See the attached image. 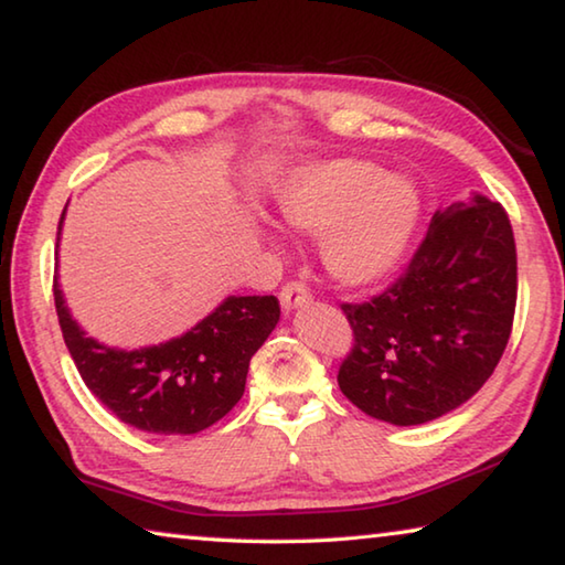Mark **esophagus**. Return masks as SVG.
Returning a JSON list of instances; mask_svg holds the SVG:
<instances>
[{
    "label": "esophagus",
    "mask_w": 565,
    "mask_h": 565,
    "mask_svg": "<svg viewBox=\"0 0 565 565\" xmlns=\"http://www.w3.org/2000/svg\"><path fill=\"white\" fill-rule=\"evenodd\" d=\"M309 299H311V294H309V289H306L301 281H289L281 289V306H284L286 311L296 309V306L309 303Z\"/></svg>",
    "instance_id": "esophagus-1"
}]
</instances>
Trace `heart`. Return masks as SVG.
<instances>
[{
  "mask_svg": "<svg viewBox=\"0 0 565 565\" xmlns=\"http://www.w3.org/2000/svg\"><path fill=\"white\" fill-rule=\"evenodd\" d=\"M276 209L294 232L321 236V262L343 286L363 289L398 269L416 234L420 194L361 159L296 169L276 191Z\"/></svg>",
  "mask_w": 565,
  "mask_h": 565,
  "instance_id": "obj_1",
  "label": "heart"
}]
</instances>
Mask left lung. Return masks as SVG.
I'll use <instances>...</instances> for the list:
<instances>
[{"label": "left lung", "instance_id": "obj_1", "mask_svg": "<svg viewBox=\"0 0 565 565\" xmlns=\"http://www.w3.org/2000/svg\"><path fill=\"white\" fill-rule=\"evenodd\" d=\"M519 296L511 218L499 202L436 212L404 274L359 303L339 388L363 414L416 426L471 398L509 343Z\"/></svg>", "mask_w": 565, "mask_h": 565}]
</instances>
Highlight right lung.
Returning a JSON list of instances; mask_svg holds the SVG:
<instances>
[{
  "label": "right lung",
  "mask_w": 565,
  "mask_h": 565,
  "mask_svg": "<svg viewBox=\"0 0 565 565\" xmlns=\"http://www.w3.org/2000/svg\"><path fill=\"white\" fill-rule=\"evenodd\" d=\"M52 291L64 343L87 388L124 424L167 436L204 431L238 404L248 361L281 313L276 296H228L181 339L119 351L84 337L56 279Z\"/></svg>",
  "instance_id": "add662e5"
}]
</instances>
